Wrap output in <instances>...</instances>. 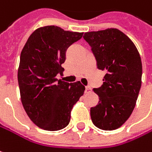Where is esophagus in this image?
Masks as SVG:
<instances>
[{
  "label": "esophagus",
  "instance_id": "34e87169",
  "mask_svg": "<svg viewBox=\"0 0 152 152\" xmlns=\"http://www.w3.org/2000/svg\"><path fill=\"white\" fill-rule=\"evenodd\" d=\"M86 93H89V92H92V87L91 86H86Z\"/></svg>",
  "mask_w": 152,
  "mask_h": 152
}]
</instances>
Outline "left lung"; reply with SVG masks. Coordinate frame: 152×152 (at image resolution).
I'll return each mask as SVG.
<instances>
[{"mask_svg": "<svg viewBox=\"0 0 152 152\" xmlns=\"http://www.w3.org/2000/svg\"><path fill=\"white\" fill-rule=\"evenodd\" d=\"M99 70L106 74L103 85L93 91L99 98L91 108L92 123L98 128L112 131L129 118L141 87L142 62L139 53L127 35L117 28L85 33Z\"/></svg>", "mask_w": 152, "mask_h": 152, "instance_id": "left-lung-1", "label": "left lung"}]
</instances>
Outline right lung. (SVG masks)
Instances as JSON below:
<instances>
[{
	"instance_id": "1",
	"label": "right lung",
	"mask_w": 152,
	"mask_h": 152,
	"mask_svg": "<svg viewBox=\"0 0 152 152\" xmlns=\"http://www.w3.org/2000/svg\"><path fill=\"white\" fill-rule=\"evenodd\" d=\"M83 33L65 31L56 26L36 29L21 51L18 83L22 105L34 124L46 131L67 126L71 111L84 94L80 81L57 80L64 68L66 52Z\"/></svg>"
}]
</instances>
